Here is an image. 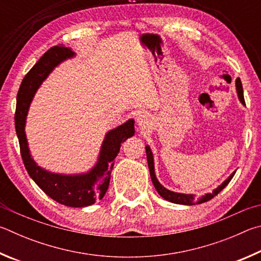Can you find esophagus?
Here are the masks:
<instances>
[{"label": "esophagus", "instance_id": "obj_1", "mask_svg": "<svg viewBox=\"0 0 261 261\" xmlns=\"http://www.w3.org/2000/svg\"><path fill=\"white\" fill-rule=\"evenodd\" d=\"M151 116L147 112H141L138 117H136V123H138L139 129L141 130H145L150 128L151 126Z\"/></svg>", "mask_w": 261, "mask_h": 261}]
</instances>
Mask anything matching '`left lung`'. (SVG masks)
<instances>
[{
  "label": "left lung",
  "instance_id": "obj_1",
  "mask_svg": "<svg viewBox=\"0 0 261 261\" xmlns=\"http://www.w3.org/2000/svg\"><path fill=\"white\" fill-rule=\"evenodd\" d=\"M236 86V93H237V97H239L240 102L245 105V100H244V96H243V87H242V82L241 79H237L235 82ZM145 152H147V161H148V166H149V171H150V176H151L152 184L156 188L157 193L162 196V197L168 200V202L174 203V204H181V205H196V204H202L207 202V200L212 199L214 196H217L220 191L226 188L227 185L229 184L230 180L232 179V176L235 175V172H232L231 174L227 177V179L222 182L221 185H219L216 189L212 190V193H207L200 197L196 198L194 194H182V193H175V191L168 190L165 188L161 182L158 181L157 176H156V172H154V159H153V153L151 151V148L147 144L145 145Z\"/></svg>",
  "mask_w": 261,
  "mask_h": 261
}]
</instances>
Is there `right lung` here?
<instances>
[{"instance_id":"right-lung-1","label":"right lung","mask_w":261,"mask_h":261,"mask_svg":"<svg viewBox=\"0 0 261 261\" xmlns=\"http://www.w3.org/2000/svg\"><path fill=\"white\" fill-rule=\"evenodd\" d=\"M75 56V53H73L71 48L57 45L50 48L31 68L22 79L17 94L15 125L25 168L40 189H42L50 198L65 206L85 207L104 197L109 188L110 174L114 165L113 161L120 151L121 143L134 136L135 122L134 119H128L122 125L110 129L105 134L97 161L87 172L62 174L45 170L34 161L25 133L30 105L40 86L55 70V67Z\"/></svg>"}]
</instances>
